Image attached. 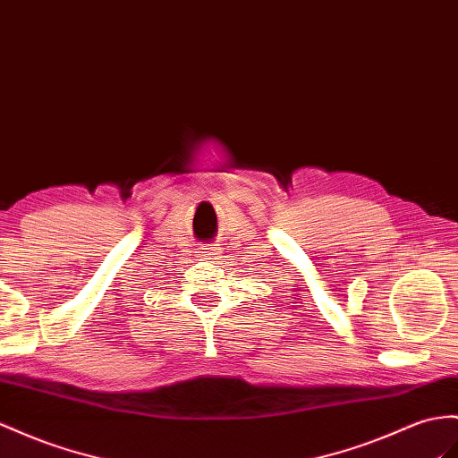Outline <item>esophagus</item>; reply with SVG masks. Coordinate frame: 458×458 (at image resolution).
I'll use <instances>...</instances> for the list:
<instances>
[{"mask_svg": "<svg viewBox=\"0 0 458 458\" xmlns=\"http://www.w3.org/2000/svg\"><path fill=\"white\" fill-rule=\"evenodd\" d=\"M218 257V251H216V248H203V251H201V259H205V261H210V259H216Z\"/></svg>", "mask_w": 458, "mask_h": 458, "instance_id": "34e87169", "label": "esophagus"}]
</instances>
